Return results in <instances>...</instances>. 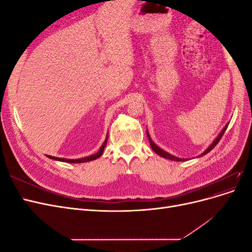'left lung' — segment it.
I'll return each instance as SVG.
<instances>
[{
    "mask_svg": "<svg viewBox=\"0 0 252 252\" xmlns=\"http://www.w3.org/2000/svg\"><path fill=\"white\" fill-rule=\"evenodd\" d=\"M228 125H229V123H227L226 124V126L223 128V130L220 131V133L218 135V138L213 141V143L210 145V146L206 149L203 154L201 155V157L202 156H205V155H207L209 151H211L213 148L216 147V145L220 142V140L222 139V136H223V134H224V132L226 131V129H227V127H228ZM147 136H148V139H149V142H150V146H151V148H152V150H154L156 154H158L159 157H162V158H169V159H171V161H178V162H181V161H186L185 158H177V157H174V156H172V155H169L168 152H166V151H164L163 149H161L159 147H158L157 145L154 143V141L151 140V138H150V135H149V133H148V131H147Z\"/></svg>",
    "mask_w": 252,
    "mask_h": 252,
    "instance_id": "1",
    "label": "left lung"
}]
</instances>
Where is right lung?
Wrapping results in <instances>:
<instances>
[{"instance_id":"add662e5","label":"right lung","mask_w":252,"mask_h":252,"mask_svg":"<svg viewBox=\"0 0 252 252\" xmlns=\"http://www.w3.org/2000/svg\"><path fill=\"white\" fill-rule=\"evenodd\" d=\"M107 140H108V136L106 138V140L104 141L103 145L101 146L100 150H98L95 155H93V156H89V157H86V158H78V159H69V158H56V157H50V156H47L49 158H52V159H57V161H60V162H67V163H84V162H89V161H94V159H96L97 158H100L102 155H103V151H104V148L106 146V143H107Z\"/></svg>"}]
</instances>
